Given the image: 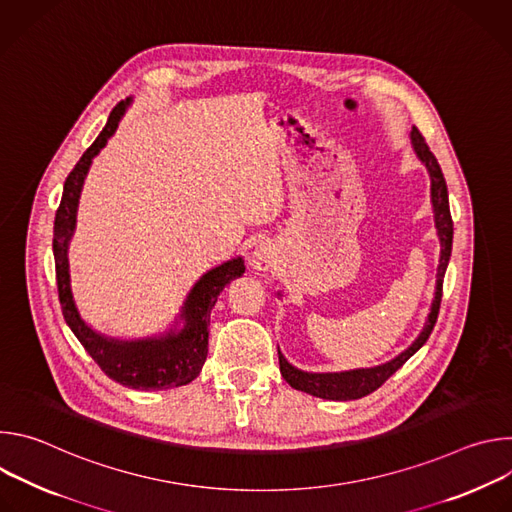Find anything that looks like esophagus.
<instances>
[{"mask_svg":"<svg viewBox=\"0 0 512 512\" xmlns=\"http://www.w3.org/2000/svg\"><path fill=\"white\" fill-rule=\"evenodd\" d=\"M251 265L259 271H267L271 265H273V251L269 245H259L255 251H253V257H251Z\"/></svg>","mask_w":512,"mask_h":512,"instance_id":"obj_1","label":"esophagus"}]
</instances>
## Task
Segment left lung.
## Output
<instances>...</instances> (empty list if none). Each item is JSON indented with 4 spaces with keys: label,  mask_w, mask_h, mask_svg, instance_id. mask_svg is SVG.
<instances>
[{
    "label": "left lung",
    "mask_w": 512,
    "mask_h": 512,
    "mask_svg": "<svg viewBox=\"0 0 512 512\" xmlns=\"http://www.w3.org/2000/svg\"><path fill=\"white\" fill-rule=\"evenodd\" d=\"M411 139H413V148H415L419 160L425 164V168L429 170V176H431V202H433V212H435V227H437V233H440V241H442L440 267H437L435 300L431 304L429 320H427L423 332L419 334V338L403 354H399L395 360H391L377 369H362V371L334 373V375H312V373H302V371L291 367V364L277 350L279 371H281L283 379L298 391H304V393H310V395L322 397V399H332V401H350V399L367 397L373 391H377L393 373H397L403 364L427 342V338L437 322V314H440V304H442L444 275H446V267H448L450 253H452L454 223H452L450 202H448V186H446L440 164H437L435 156L431 154L429 145L425 143V139L417 127H413Z\"/></svg>",
    "instance_id": "left-lung-1"
}]
</instances>
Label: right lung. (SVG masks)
Here are the masks:
<instances>
[{
  "label": "right lung",
  "mask_w": 512,
  "mask_h": 512,
  "mask_svg": "<svg viewBox=\"0 0 512 512\" xmlns=\"http://www.w3.org/2000/svg\"><path fill=\"white\" fill-rule=\"evenodd\" d=\"M127 101H121L113 107L107 125L93 141L91 148L83 154L79 164L72 168L64 182V192L60 206L54 218V263H56V285L58 300L62 306V316L70 330L75 332L85 350L93 356L101 371L113 379L115 383L131 389H170L188 385L198 377L202 364L208 354V326H210V310L221 294L223 287L245 273V265L241 259H233L208 271L190 291L184 318L186 326L178 334H170L164 340H139V342H113L93 332L79 316L75 302H72L70 283H68V239L75 231L77 221V204L81 196V188L91 166V160L99 154V150L107 143V139L115 133L117 123L127 107Z\"/></svg>",
  "instance_id": "right-lung-1"
}]
</instances>
